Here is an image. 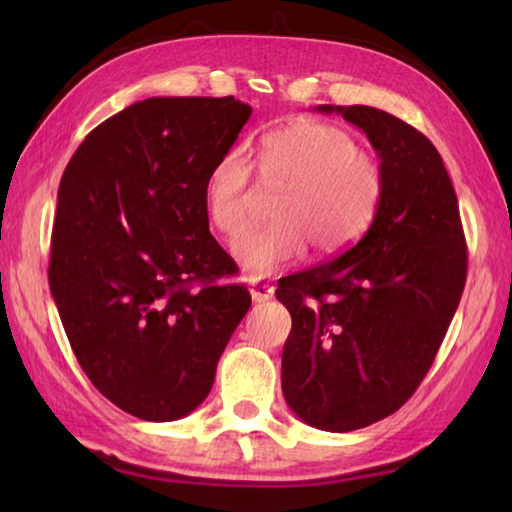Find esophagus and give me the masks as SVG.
Returning a JSON list of instances; mask_svg holds the SVG:
<instances>
[{
	"mask_svg": "<svg viewBox=\"0 0 512 512\" xmlns=\"http://www.w3.org/2000/svg\"><path fill=\"white\" fill-rule=\"evenodd\" d=\"M273 296H275V289L268 287V284H262V282L250 284V298H253V302H266Z\"/></svg>",
	"mask_w": 512,
	"mask_h": 512,
	"instance_id": "obj_1",
	"label": "esophagus"
}]
</instances>
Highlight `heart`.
Returning a JSON list of instances; mask_svg holds the SVG:
<instances>
[{"label": "heart", "instance_id": "b5f03b06", "mask_svg": "<svg viewBox=\"0 0 512 512\" xmlns=\"http://www.w3.org/2000/svg\"><path fill=\"white\" fill-rule=\"evenodd\" d=\"M259 176L284 185L273 203V223L235 246L248 280H259L307 253L334 257L357 241L372 221L381 173L341 126L298 119L264 135ZM253 162L241 151L223 153L205 180V210L216 230L237 239L250 223Z\"/></svg>", "mask_w": 512, "mask_h": 512}]
</instances>
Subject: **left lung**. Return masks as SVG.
Returning a JSON list of instances; mask_svg holds the SVG:
<instances>
[{"instance_id":"left-lung-1","label":"left lung","mask_w":512,"mask_h":512,"mask_svg":"<svg viewBox=\"0 0 512 512\" xmlns=\"http://www.w3.org/2000/svg\"><path fill=\"white\" fill-rule=\"evenodd\" d=\"M316 110L361 128L381 173L366 235L275 291L291 314L284 400L309 427L343 433L384 420L420 386L461 302L467 248L452 180L427 137L370 106Z\"/></svg>"}]
</instances>
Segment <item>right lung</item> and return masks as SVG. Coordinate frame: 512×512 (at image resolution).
<instances>
[{"label": "right lung", "instance_id": "1", "mask_svg": "<svg viewBox=\"0 0 512 512\" xmlns=\"http://www.w3.org/2000/svg\"><path fill=\"white\" fill-rule=\"evenodd\" d=\"M250 112L235 97L137 101L85 137L60 180L51 296L85 375L135 418L192 413L250 307L246 287L214 284L237 266L203 196Z\"/></svg>", "mask_w": 512, "mask_h": 512}]
</instances>
